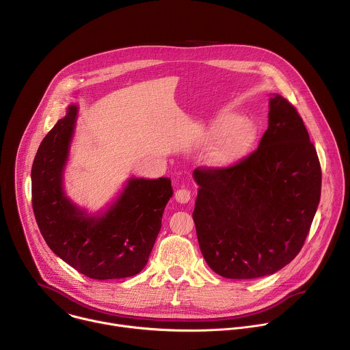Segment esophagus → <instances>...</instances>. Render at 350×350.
I'll use <instances>...</instances> for the list:
<instances>
[{"label":"esophagus","instance_id":"1","mask_svg":"<svg viewBox=\"0 0 350 350\" xmlns=\"http://www.w3.org/2000/svg\"><path fill=\"white\" fill-rule=\"evenodd\" d=\"M174 198L178 203H187L191 199V191L188 188H180L176 191Z\"/></svg>","mask_w":350,"mask_h":350}]
</instances>
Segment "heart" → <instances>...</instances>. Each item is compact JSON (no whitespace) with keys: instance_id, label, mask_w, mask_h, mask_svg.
Wrapping results in <instances>:
<instances>
[{"instance_id":"heart-1","label":"heart","mask_w":350,"mask_h":350,"mask_svg":"<svg viewBox=\"0 0 350 350\" xmlns=\"http://www.w3.org/2000/svg\"><path fill=\"white\" fill-rule=\"evenodd\" d=\"M256 137V128L250 122L242 121L235 113H222L208 132L210 140H219L214 152V162L229 165L239 161L250 151Z\"/></svg>"}]
</instances>
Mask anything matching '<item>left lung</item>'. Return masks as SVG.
Listing matches in <instances>:
<instances>
[{"mask_svg":"<svg viewBox=\"0 0 350 350\" xmlns=\"http://www.w3.org/2000/svg\"><path fill=\"white\" fill-rule=\"evenodd\" d=\"M258 148L226 167L199 166L192 213L207 265L228 279L272 275L301 252L321 192V167L297 108L269 100Z\"/></svg>","mask_w":350,"mask_h":350,"instance_id":"left-lung-1","label":"left lung"}]
</instances>
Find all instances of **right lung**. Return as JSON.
Masks as SVG:
<instances>
[{"mask_svg":"<svg viewBox=\"0 0 350 350\" xmlns=\"http://www.w3.org/2000/svg\"><path fill=\"white\" fill-rule=\"evenodd\" d=\"M75 120L77 107L70 105L34 158L31 200L38 228L49 249L82 275L96 280L135 276L148 262L173 195L172 181L131 178L104 214L88 215L62 187Z\"/></svg>","mask_w":350,"mask_h":350,"instance_id":"1","label":"right lung"}]
</instances>
